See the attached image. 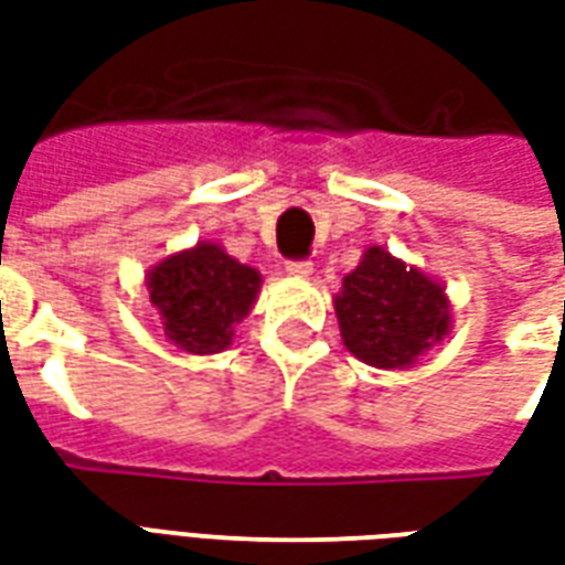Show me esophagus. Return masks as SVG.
Instances as JSON below:
<instances>
[{
    "instance_id": "34e87169",
    "label": "esophagus",
    "mask_w": 565,
    "mask_h": 565,
    "mask_svg": "<svg viewBox=\"0 0 565 565\" xmlns=\"http://www.w3.org/2000/svg\"><path fill=\"white\" fill-rule=\"evenodd\" d=\"M311 271H315V266L308 259H290L287 263V275H294V278H308Z\"/></svg>"
}]
</instances>
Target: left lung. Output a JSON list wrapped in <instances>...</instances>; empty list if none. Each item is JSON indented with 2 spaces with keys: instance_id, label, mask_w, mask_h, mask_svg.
Listing matches in <instances>:
<instances>
[{
  "instance_id": "obj_1",
  "label": "left lung",
  "mask_w": 565,
  "mask_h": 565,
  "mask_svg": "<svg viewBox=\"0 0 565 565\" xmlns=\"http://www.w3.org/2000/svg\"><path fill=\"white\" fill-rule=\"evenodd\" d=\"M344 348L375 369H408L433 344L448 339L445 287L391 250L372 245L335 296Z\"/></svg>"
}]
</instances>
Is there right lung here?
<instances>
[{
    "label": "right lung",
    "instance_id": "add662e5",
    "mask_svg": "<svg viewBox=\"0 0 565 565\" xmlns=\"http://www.w3.org/2000/svg\"><path fill=\"white\" fill-rule=\"evenodd\" d=\"M145 281L169 342L186 354H221L250 315L263 278L221 245L199 242L157 263Z\"/></svg>",
    "mask_w": 565,
    "mask_h": 565
}]
</instances>
